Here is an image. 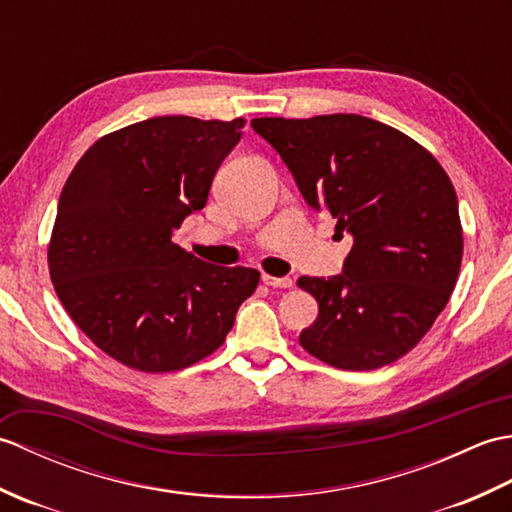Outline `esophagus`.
<instances>
[{"label": "esophagus", "instance_id": "34e87169", "mask_svg": "<svg viewBox=\"0 0 512 512\" xmlns=\"http://www.w3.org/2000/svg\"><path fill=\"white\" fill-rule=\"evenodd\" d=\"M262 281L270 288H290L292 279L290 277H273V275H262Z\"/></svg>", "mask_w": 512, "mask_h": 512}]
</instances>
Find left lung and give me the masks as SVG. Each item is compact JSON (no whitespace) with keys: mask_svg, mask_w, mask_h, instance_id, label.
Segmentation results:
<instances>
[{"mask_svg":"<svg viewBox=\"0 0 512 512\" xmlns=\"http://www.w3.org/2000/svg\"><path fill=\"white\" fill-rule=\"evenodd\" d=\"M314 211L354 237L343 275L301 277L319 317L303 350L350 372L398 361L449 303L462 264L458 195L427 149L358 114L253 118Z\"/></svg>","mask_w":512,"mask_h":512,"instance_id":"left-lung-1","label":"left lung"}]
</instances>
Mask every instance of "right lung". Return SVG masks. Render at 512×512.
I'll use <instances>...</instances> for the list:
<instances>
[{"label": "right lung", "instance_id": "add662e5", "mask_svg": "<svg viewBox=\"0 0 512 512\" xmlns=\"http://www.w3.org/2000/svg\"><path fill=\"white\" fill-rule=\"evenodd\" d=\"M244 118L156 116L107 134L61 191L48 268L70 319L114 361L176 372L213 354L259 284L255 268L206 264L171 242L204 209Z\"/></svg>", "mask_w": 512, "mask_h": 512}]
</instances>
